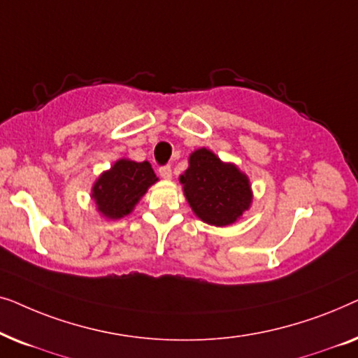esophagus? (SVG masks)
Instances as JSON below:
<instances>
[{"mask_svg":"<svg viewBox=\"0 0 358 358\" xmlns=\"http://www.w3.org/2000/svg\"><path fill=\"white\" fill-rule=\"evenodd\" d=\"M159 176L163 179H171V178H173V169H171V166L169 164L161 166V168H159Z\"/></svg>","mask_w":358,"mask_h":358,"instance_id":"1","label":"esophagus"}]
</instances>
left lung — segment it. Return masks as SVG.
Wrapping results in <instances>:
<instances>
[{
    "label": "left lung",
    "mask_w": 358,
    "mask_h": 358,
    "mask_svg": "<svg viewBox=\"0 0 358 358\" xmlns=\"http://www.w3.org/2000/svg\"><path fill=\"white\" fill-rule=\"evenodd\" d=\"M194 213L205 223L227 227L251 205V185L236 166L224 164L207 148L190 155L189 169L180 176Z\"/></svg>",
    "instance_id": "left-lung-1"
}]
</instances>
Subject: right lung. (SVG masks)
Instances as JSON below:
<instances>
[{"mask_svg":"<svg viewBox=\"0 0 358 358\" xmlns=\"http://www.w3.org/2000/svg\"><path fill=\"white\" fill-rule=\"evenodd\" d=\"M156 180L158 178L148 161L135 163L130 159H119L110 171L97 179L92 187V199L104 217L122 218L131 212L135 203Z\"/></svg>","mask_w":358,"mask_h":358,"instance_id":"1","label":"right lung"}]
</instances>
